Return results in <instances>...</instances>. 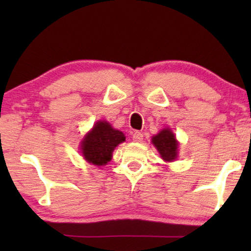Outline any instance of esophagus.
I'll return each instance as SVG.
<instances>
[{"instance_id":"esophagus-1","label":"esophagus","mask_w":251,"mask_h":251,"mask_svg":"<svg viewBox=\"0 0 251 251\" xmlns=\"http://www.w3.org/2000/svg\"><path fill=\"white\" fill-rule=\"evenodd\" d=\"M143 137H144L143 133L139 132V131H135L132 133V140H133V142H136V143L142 142Z\"/></svg>"}]
</instances>
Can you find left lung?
Masks as SVG:
<instances>
[{
  "instance_id": "obj_1",
  "label": "left lung",
  "mask_w": 251,
  "mask_h": 251,
  "mask_svg": "<svg viewBox=\"0 0 251 251\" xmlns=\"http://www.w3.org/2000/svg\"><path fill=\"white\" fill-rule=\"evenodd\" d=\"M152 144L156 147L157 152L164 161L171 162L177 159L178 142L171 129L164 128L157 135L153 136Z\"/></svg>"
}]
</instances>
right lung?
Listing matches in <instances>:
<instances>
[{
    "label": "right lung",
    "mask_w": 251,
    "mask_h": 251,
    "mask_svg": "<svg viewBox=\"0 0 251 251\" xmlns=\"http://www.w3.org/2000/svg\"><path fill=\"white\" fill-rule=\"evenodd\" d=\"M126 140L125 133L112 128L107 121H98L81 143L84 160L95 166H105L113 156V151Z\"/></svg>",
    "instance_id": "obj_1"
}]
</instances>
